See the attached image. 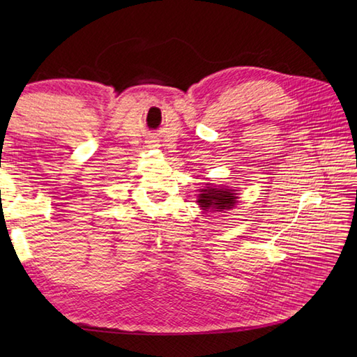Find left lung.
<instances>
[{
    "instance_id": "8db88e82",
    "label": "left lung",
    "mask_w": 357,
    "mask_h": 357,
    "mask_svg": "<svg viewBox=\"0 0 357 357\" xmlns=\"http://www.w3.org/2000/svg\"><path fill=\"white\" fill-rule=\"evenodd\" d=\"M210 185V184H207ZM238 201V193L236 190H231V188L227 187H206L201 190V195L198 198L199 207L204 211H224L230 210L236 206Z\"/></svg>"
}]
</instances>
